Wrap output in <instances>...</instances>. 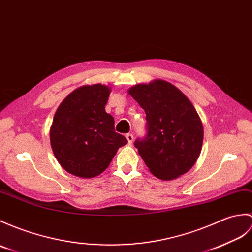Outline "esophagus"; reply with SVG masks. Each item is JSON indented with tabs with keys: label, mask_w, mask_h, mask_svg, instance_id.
<instances>
[{
	"label": "esophagus",
	"mask_w": 252,
	"mask_h": 252,
	"mask_svg": "<svg viewBox=\"0 0 252 252\" xmlns=\"http://www.w3.org/2000/svg\"><path fill=\"white\" fill-rule=\"evenodd\" d=\"M126 139H127V143H128V144H132V142H133V138H134L133 134H131V133H127L126 135Z\"/></svg>",
	"instance_id": "obj_1"
}]
</instances>
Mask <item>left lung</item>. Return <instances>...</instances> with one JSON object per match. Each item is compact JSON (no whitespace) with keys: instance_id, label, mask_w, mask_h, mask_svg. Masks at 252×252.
Returning a JSON list of instances; mask_svg holds the SVG:
<instances>
[{"instance_id":"left-lung-1","label":"left lung","mask_w":252,"mask_h":252,"mask_svg":"<svg viewBox=\"0 0 252 252\" xmlns=\"http://www.w3.org/2000/svg\"><path fill=\"white\" fill-rule=\"evenodd\" d=\"M127 92L146 113L147 134L134 146L151 174L172 180L188 172L201 154L204 136L190 99L161 79L135 85Z\"/></svg>"}]
</instances>
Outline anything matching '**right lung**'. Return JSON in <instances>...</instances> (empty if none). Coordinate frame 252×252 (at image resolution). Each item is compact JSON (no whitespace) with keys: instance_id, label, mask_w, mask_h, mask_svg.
<instances>
[{"instance_id":"add662e5","label":"right lung","mask_w":252,"mask_h":252,"mask_svg":"<svg viewBox=\"0 0 252 252\" xmlns=\"http://www.w3.org/2000/svg\"><path fill=\"white\" fill-rule=\"evenodd\" d=\"M110 88L95 84L74 90L58 107L50 127V144L60 165L69 174L92 178L103 173L117 150L127 143L115 132L105 112Z\"/></svg>"}]
</instances>
